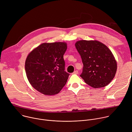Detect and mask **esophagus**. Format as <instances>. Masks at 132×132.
I'll list each match as a JSON object with an SVG mask.
<instances>
[{
	"label": "esophagus",
	"mask_w": 132,
	"mask_h": 132,
	"mask_svg": "<svg viewBox=\"0 0 132 132\" xmlns=\"http://www.w3.org/2000/svg\"><path fill=\"white\" fill-rule=\"evenodd\" d=\"M73 74H78V71H77V70L75 71L73 73Z\"/></svg>",
	"instance_id": "1"
}]
</instances>
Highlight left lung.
Listing matches in <instances>:
<instances>
[{
  "label": "left lung",
  "mask_w": 132,
  "mask_h": 132,
  "mask_svg": "<svg viewBox=\"0 0 132 132\" xmlns=\"http://www.w3.org/2000/svg\"><path fill=\"white\" fill-rule=\"evenodd\" d=\"M75 45L83 63L80 76L85 82L95 88L108 85L117 70V61L109 48L96 40H80Z\"/></svg>",
  "instance_id": "left-lung-1"
}]
</instances>
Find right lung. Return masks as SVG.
Masks as SVG:
<instances>
[{
	"instance_id": "1",
	"label": "right lung",
	"mask_w": 132,
	"mask_h": 132,
	"mask_svg": "<svg viewBox=\"0 0 132 132\" xmlns=\"http://www.w3.org/2000/svg\"><path fill=\"white\" fill-rule=\"evenodd\" d=\"M65 42L44 43L33 49L25 62L30 84L45 95L58 94L65 85L69 74L64 71Z\"/></svg>"
}]
</instances>
